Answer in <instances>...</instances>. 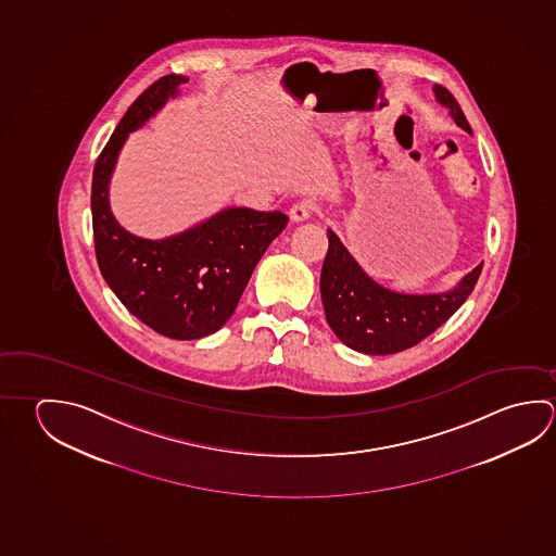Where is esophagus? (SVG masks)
<instances>
[{
    "label": "esophagus",
    "mask_w": 556,
    "mask_h": 556,
    "mask_svg": "<svg viewBox=\"0 0 556 556\" xmlns=\"http://www.w3.org/2000/svg\"><path fill=\"white\" fill-rule=\"evenodd\" d=\"M312 213H314V206H312L311 201H299V203L291 206L289 216H291L292 223H304V220L311 218Z\"/></svg>",
    "instance_id": "1"
}]
</instances>
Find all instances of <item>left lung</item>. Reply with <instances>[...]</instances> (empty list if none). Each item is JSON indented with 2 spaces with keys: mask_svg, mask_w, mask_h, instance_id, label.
<instances>
[{
  "mask_svg": "<svg viewBox=\"0 0 556 556\" xmlns=\"http://www.w3.org/2000/svg\"><path fill=\"white\" fill-rule=\"evenodd\" d=\"M433 93L455 125L472 135L453 93L439 84ZM328 242L320 275L326 320L341 343L367 355L399 353L428 338L467 301L482 271V264L477 265L447 291H394L375 281L331 228Z\"/></svg>",
  "mask_w": 556,
  "mask_h": 556,
  "instance_id": "1",
  "label": "left lung"
}]
</instances>
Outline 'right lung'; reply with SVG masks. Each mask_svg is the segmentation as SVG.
I'll return each instance as SVG.
<instances>
[{
	"label": "right lung",
	"instance_id": "add662e5",
	"mask_svg": "<svg viewBox=\"0 0 556 556\" xmlns=\"http://www.w3.org/2000/svg\"><path fill=\"white\" fill-rule=\"evenodd\" d=\"M187 76L169 74L140 93L118 121L93 167L91 216L103 279L130 314L172 340H201L235 314L265 250L289 223L281 211L226 206L184 232L142 238L118 225L109 186L128 135L181 93Z\"/></svg>",
	"mask_w": 556,
	"mask_h": 556
}]
</instances>
